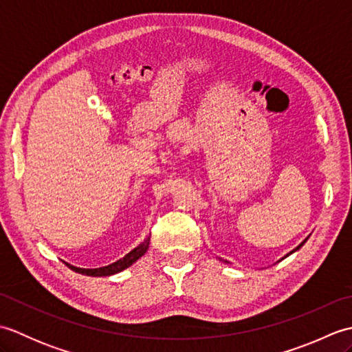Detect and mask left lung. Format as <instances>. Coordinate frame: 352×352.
Here are the masks:
<instances>
[{
  "mask_svg": "<svg viewBox=\"0 0 352 352\" xmlns=\"http://www.w3.org/2000/svg\"><path fill=\"white\" fill-rule=\"evenodd\" d=\"M307 239H309V237H307ZM307 239H304V241H302V242H301V243H300V245H298V246H296V248H295V250H292V251H290V252H289V254H286V256H284V257H283V258H286V257H289V256H290V254H294V252H295V251H298V250H300V248H301V246H302V245H304V243H305V242H307ZM283 258H281V260H283ZM219 260H221V261H222V258H219ZM223 263H228V261H227V260H223Z\"/></svg>",
  "mask_w": 352,
  "mask_h": 352,
  "instance_id": "8db88e82",
  "label": "left lung"
}]
</instances>
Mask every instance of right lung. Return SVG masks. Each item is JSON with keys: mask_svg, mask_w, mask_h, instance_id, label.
I'll use <instances>...</instances> for the list:
<instances>
[{"mask_svg": "<svg viewBox=\"0 0 352 352\" xmlns=\"http://www.w3.org/2000/svg\"><path fill=\"white\" fill-rule=\"evenodd\" d=\"M148 246H149V236L145 239L144 242L139 243L136 248L131 250L129 254H125L122 258L116 260L115 263H111V265L102 266V267H95V269L77 267V266H72L69 263H66V266H68L71 271L78 272L81 275H87V276H110V275H115L118 272H122L124 269L130 267L133 263H136V261L148 251Z\"/></svg>", "mask_w": 352, "mask_h": 352, "instance_id": "right-lung-1", "label": "right lung"}]
</instances>
